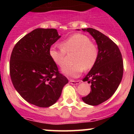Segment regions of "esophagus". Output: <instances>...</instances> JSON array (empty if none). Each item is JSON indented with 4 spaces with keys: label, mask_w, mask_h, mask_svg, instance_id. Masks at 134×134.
Segmentation results:
<instances>
[{
    "label": "esophagus",
    "mask_w": 134,
    "mask_h": 134,
    "mask_svg": "<svg viewBox=\"0 0 134 134\" xmlns=\"http://www.w3.org/2000/svg\"><path fill=\"white\" fill-rule=\"evenodd\" d=\"M69 83L70 84H72V85H78V84H80V82L78 80H77V81L70 80Z\"/></svg>",
    "instance_id": "34e87169"
}]
</instances>
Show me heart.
<instances>
[{
  "instance_id": "heart-1",
  "label": "heart",
  "mask_w": 134,
  "mask_h": 134,
  "mask_svg": "<svg viewBox=\"0 0 134 134\" xmlns=\"http://www.w3.org/2000/svg\"><path fill=\"white\" fill-rule=\"evenodd\" d=\"M61 49L52 47L49 56L55 65L59 67L65 65V53L75 52L72 63L75 65L62 69V73L71 78L80 76L83 69L89 70L94 65L98 56V47L91 42L87 36L75 34L60 43Z\"/></svg>"
}]
</instances>
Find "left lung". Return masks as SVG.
Masks as SVG:
<instances>
[{"label":"left lung","mask_w":134,"mask_h":134,"mask_svg":"<svg viewBox=\"0 0 134 134\" xmlns=\"http://www.w3.org/2000/svg\"><path fill=\"white\" fill-rule=\"evenodd\" d=\"M82 30L94 39L98 50L95 64L83 79L91 83V90L82 99L87 104L97 106L109 99L118 88L123 75V61L119 47L109 37L93 28Z\"/></svg>","instance_id":"1"}]
</instances>
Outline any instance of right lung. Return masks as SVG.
Masks as SVG:
<instances>
[{"label":"right lung","instance_id":"right-lung-1","mask_svg":"<svg viewBox=\"0 0 134 134\" xmlns=\"http://www.w3.org/2000/svg\"><path fill=\"white\" fill-rule=\"evenodd\" d=\"M61 37L54 28H36L15 45L9 62L12 82L30 104L50 107L57 102L68 80L49 56L51 47Z\"/></svg>","mask_w":134,"mask_h":134}]
</instances>
